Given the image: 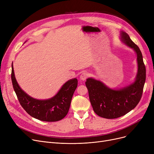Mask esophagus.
<instances>
[{
  "label": "esophagus",
  "mask_w": 154,
  "mask_h": 154,
  "mask_svg": "<svg viewBox=\"0 0 154 154\" xmlns=\"http://www.w3.org/2000/svg\"><path fill=\"white\" fill-rule=\"evenodd\" d=\"M88 74H87V73L83 72V73H82L81 75H80V79L82 80H85L87 79V78L88 77Z\"/></svg>",
  "instance_id": "1"
}]
</instances>
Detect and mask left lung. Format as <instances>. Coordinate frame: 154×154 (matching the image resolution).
Instances as JSON below:
<instances>
[{
	"instance_id": "obj_1",
	"label": "left lung",
	"mask_w": 154,
	"mask_h": 154,
	"mask_svg": "<svg viewBox=\"0 0 154 154\" xmlns=\"http://www.w3.org/2000/svg\"><path fill=\"white\" fill-rule=\"evenodd\" d=\"M120 39L137 54L138 70L135 81L120 89L110 88L93 78L87 79L85 82L94 111L99 116L108 119L122 117L137 106L142 97L146 79V69L140 48L125 32H120Z\"/></svg>"
}]
</instances>
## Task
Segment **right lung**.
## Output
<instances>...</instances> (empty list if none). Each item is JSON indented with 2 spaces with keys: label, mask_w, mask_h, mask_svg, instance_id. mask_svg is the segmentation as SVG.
<instances>
[{
  "label": "right lung",
  "mask_w": 154,
  "mask_h": 154,
  "mask_svg": "<svg viewBox=\"0 0 154 154\" xmlns=\"http://www.w3.org/2000/svg\"><path fill=\"white\" fill-rule=\"evenodd\" d=\"M11 79L14 91L23 109L32 117L45 122H56L66 116L78 84L76 78L70 79L62 85L53 97L38 100L31 97L21 89L15 77L13 64Z\"/></svg>",
  "instance_id": "obj_1"
}]
</instances>
